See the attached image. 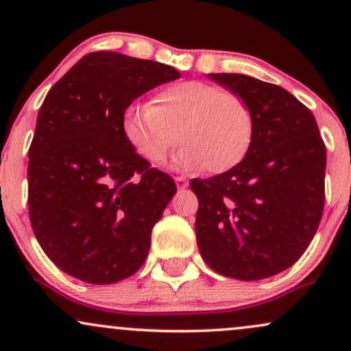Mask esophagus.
Wrapping results in <instances>:
<instances>
[{
    "label": "esophagus",
    "instance_id": "1",
    "mask_svg": "<svg viewBox=\"0 0 351 351\" xmlns=\"http://www.w3.org/2000/svg\"><path fill=\"white\" fill-rule=\"evenodd\" d=\"M175 183L178 189H184L188 186V180L183 178V176H175Z\"/></svg>",
    "mask_w": 351,
    "mask_h": 351
}]
</instances>
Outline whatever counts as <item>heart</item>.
Returning <instances> with one entry per match:
<instances>
[{
  "instance_id": "1",
  "label": "heart",
  "mask_w": 351,
  "mask_h": 351,
  "mask_svg": "<svg viewBox=\"0 0 351 351\" xmlns=\"http://www.w3.org/2000/svg\"><path fill=\"white\" fill-rule=\"evenodd\" d=\"M122 132L132 150L153 165L163 163L181 140L186 145L176 156L180 168L224 173L251 150L254 114L239 94L183 80L160 88L150 106L128 107Z\"/></svg>"
}]
</instances>
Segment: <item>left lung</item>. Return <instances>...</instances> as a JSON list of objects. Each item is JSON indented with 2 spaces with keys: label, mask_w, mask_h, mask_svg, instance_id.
Here are the masks:
<instances>
[{
  "label": "left lung",
  "mask_w": 351,
  "mask_h": 351,
  "mask_svg": "<svg viewBox=\"0 0 351 351\" xmlns=\"http://www.w3.org/2000/svg\"><path fill=\"white\" fill-rule=\"evenodd\" d=\"M209 77L249 104L254 140L232 170L189 181L198 249L221 276L261 280L295 264L315 236L327 150L315 117L285 88L244 74Z\"/></svg>",
  "instance_id": "left-lung-1"
}]
</instances>
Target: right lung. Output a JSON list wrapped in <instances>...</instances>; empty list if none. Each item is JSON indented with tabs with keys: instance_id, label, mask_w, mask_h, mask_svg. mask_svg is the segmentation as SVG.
<instances>
[{
	"instance_id": "1",
	"label": "right lung",
	"mask_w": 351,
	"mask_h": 351,
	"mask_svg": "<svg viewBox=\"0 0 351 351\" xmlns=\"http://www.w3.org/2000/svg\"><path fill=\"white\" fill-rule=\"evenodd\" d=\"M180 72L112 51L84 56L44 99L27 162L34 236L60 271L114 284L142 267L152 229L176 193L125 140L135 99Z\"/></svg>"
}]
</instances>
